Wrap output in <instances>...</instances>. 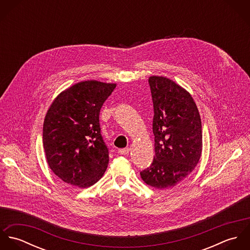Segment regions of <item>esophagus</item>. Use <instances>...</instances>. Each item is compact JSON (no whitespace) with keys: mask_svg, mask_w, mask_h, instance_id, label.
<instances>
[{"mask_svg":"<svg viewBox=\"0 0 250 250\" xmlns=\"http://www.w3.org/2000/svg\"><path fill=\"white\" fill-rule=\"evenodd\" d=\"M131 151V148L130 147H127V148H122V149H119L118 150V153H120L121 155H128Z\"/></svg>","mask_w":250,"mask_h":250,"instance_id":"obj_1","label":"esophagus"}]
</instances>
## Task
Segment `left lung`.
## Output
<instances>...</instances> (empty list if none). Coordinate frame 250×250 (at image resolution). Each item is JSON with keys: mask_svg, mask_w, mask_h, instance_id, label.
<instances>
[{"mask_svg": "<svg viewBox=\"0 0 250 250\" xmlns=\"http://www.w3.org/2000/svg\"><path fill=\"white\" fill-rule=\"evenodd\" d=\"M154 105L155 156L141 177L150 187L176 186L197 166L202 154V125L190 93L164 76H150Z\"/></svg>", "mask_w": 250, "mask_h": 250, "instance_id": "8db88e82", "label": "left lung"}]
</instances>
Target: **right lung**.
<instances>
[{
    "label": "right lung",
    "instance_id": "1",
    "mask_svg": "<svg viewBox=\"0 0 250 250\" xmlns=\"http://www.w3.org/2000/svg\"><path fill=\"white\" fill-rule=\"evenodd\" d=\"M116 83L82 81L62 91L47 110L43 147L51 170L64 183L88 188L104 175L108 152L99 113Z\"/></svg>",
    "mask_w": 250,
    "mask_h": 250
}]
</instances>
